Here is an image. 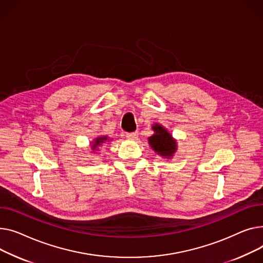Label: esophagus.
Returning <instances> with one entry per match:
<instances>
[{
    "mask_svg": "<svg viewBox=\"0 0 263 263\" xmlns=\"http://www.w3.org/2000/svg\"><path fill=\"white\" fill-rule=\"evenodd\" d=\"M125 137L128 139V140H136L138 139V133L134 132V133H126Z\"/></svg>",
    "mask_w": 263,
    "mask_h": 263,
    "instance_id": "34e87169",
    "label": "esophagus"
}]
</instances>
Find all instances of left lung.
<instances>
[{
	"instance_id": "8db88e82",
	"label": "left lung",
	"mask_w": 263,
	"mask_h": 263,
	"mask_svg": "<svg viewBox=\"0 0 263 263\" xmlns=\"http://www.w3.org/2000/svg\"><path fill=\"white\" fill-rule=\"evenodd\" d=\"M152 128L155 133L148 138V143L151 147L158 155L164 158L172 157L177 149V142L175 139H173L172 135L160 124L153 125Z\"/></svg>"
}]
</instances>
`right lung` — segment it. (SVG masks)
I'll use <instances>...</instances> for the list:
<instances>
[{"mask_svg": "<svg viewBox=\"0 0 263 263\" xmlns=\"http://www.w3.org/2000/svg\"><path fill=\"white\" fill-rule=\"evenodd\" d=\"M108 140L107 136H103V137H98L97 139H95V141L92 142V149L96 151L99 146H101L103 143H105Z\"/></svg>", "mask_w": 263, "mask_h": 263, "instance_id": "right-lung-1", "label": "right lung"}]
</instances>
